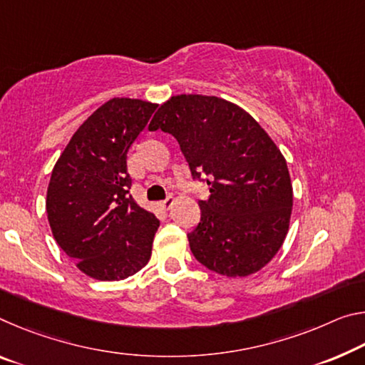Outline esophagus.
Masks as SVG:
<instances>
[{
    "instance_id": "esophagus-1",
    "label": "esophagus",
    "mask_w": 365,
    "mask_h": 365,
    "mask_svg": "<svg viewBox=\"0 0 365 365\" xmlns=\"http://www.w3.org/2000/svg\"><path fill=\"white\" fill-rule=\"evenodd\" d=\"M173 203H175V198L173 196H167V198L164 201H160V206L164 207V210H170V207L173 206Z\"/></svg>"
}]
</instances>
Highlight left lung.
<instances>
[{
  "label": "left lung",
  "instance_id": "left-lung-1",
  "mask_svg": "<svg viewBox=\"0 0 365 365\" xmlns=\"http://www.w3.org/2000/svg\"><path fill=\"white\" fill-rule=\"evenodd\" d=\"M159 128L210 187L188 234L195 258L227 277L257 273L279 252L291 222L292 183L279 148L250 113L214 96L170 97L149 123Z\"/></svg>",
  "mask_w": 365,
  "mask_h": 365
}]
</instances>
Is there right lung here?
I'll return each instance as SVG.
<instances>
[{"label":"right lung","instance_id":"1","mask_svg":"<svg viewBox=\"0 0 365 365\" xmlns=\"http://www.w3.org/2000/svg\"><path fill=\"white\" fill-rule=\"evenodd\" d=\"M158 103L113 97L79 126L51 170V234L84 274L120 281L148 264L158 217L128 195L126 154Z\"/></svg>","mask_w":365,"mask_h":365}]
</instances>
